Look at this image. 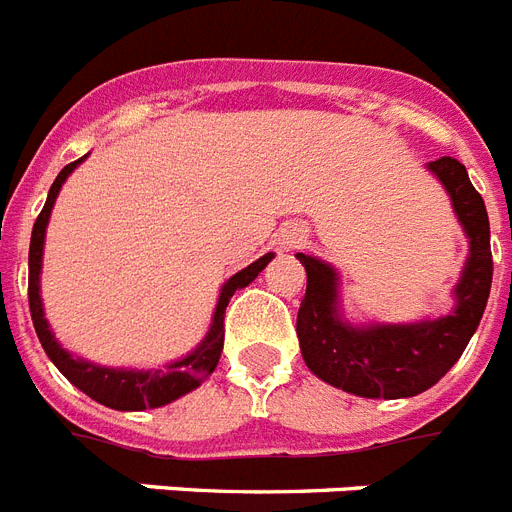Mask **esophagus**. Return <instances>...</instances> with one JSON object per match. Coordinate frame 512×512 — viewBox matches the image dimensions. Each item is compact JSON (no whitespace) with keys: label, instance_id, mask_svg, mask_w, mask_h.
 <instances>
[{"label":"esophagus","instance_id":"esophagus-1","mask_svg":"<svg viewBox=\"0 0 512 512\" xmlns=\"http://www.w3.org/2000/svg\"><path fill=\"white\" fill-rule=\"evenodd\" d=\"M302 239H305V231H302V228H292V231L284 236V242L281 244L289 249V247H297V244H302Z\"/></svg>","mask_w":512,"mask_h":512}]
</instances>
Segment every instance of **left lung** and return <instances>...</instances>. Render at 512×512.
<instances>
[{"instance_id":"left-lung-1","label":"left lung","mask_w":512,"mask_h":512,"mask_svg":"<svg viewBox=\"0 0 512 512\" xmlns=\"http://www.w3.org/2000/svg\"><path fill=\"white\" fill-rule=\"evenodd\" d=\"M447 189L471 255L455 286V310L436 321L350 326L339 313V276L328 263L297 252L307 289L297 313L299 350L307 368L326 384L368 400L415 397L458 363L484 315L492 289V247L484 199L455 157L429 162Z\"/></svg>"}]
</instances>
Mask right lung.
Instances as JSON below:
<instances>
[{"instance_id":"obj_1","label":"right lung","mask_w":512,"mask_h":512,"mask_svg":"<svg viewBox=\"0 0 512 512\" xmlns=\"http://www.w3.org/2000/svg\"><path fill=\"white\" fill-rule=\"evenodd\" d=\"M81 162L83 157L60 170V176L54 178L52 189H49L47 205H44V210H41L36 223H33L31 249H28V305H31L33 328H36V336H39L41 347L49 355V360L57 365V371L68 378L70 384L78 386L83 394H89L91 400H97L99 405H107L112 410H147V407L168 405V402L189 394L191 389H197L215 371L220 352H223V334H226L223 331V315H226L228 302H231L236 289H244V286L255 281L257 273L273 260V252H268V255H263L260 260H255V263L228 278L223 289H220L213 326H210L207 336L199 342L197 350L176 360V363L165 365V368H152V371H126V368H102L97 363L73 357L68 350H62L60 344H57L52 328H49L47 318H44L39 276L41 255H44V236H47V223L49 215H52L54 199L60 194L65 178Z\"/></svg>"}]
</instances>
